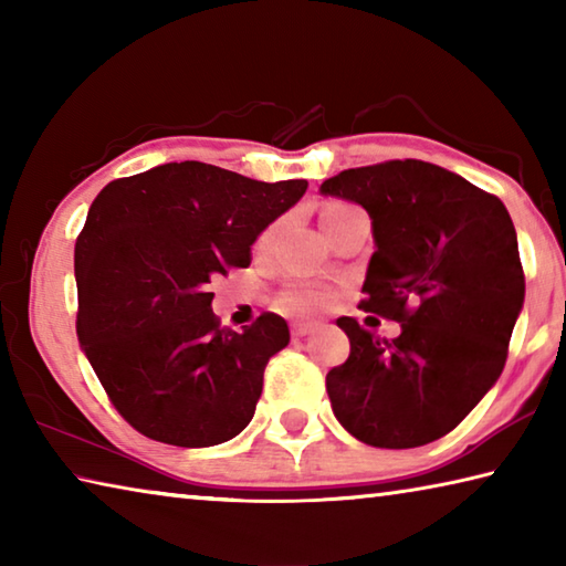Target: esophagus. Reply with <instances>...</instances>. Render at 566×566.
<instances>
[{"label":"esophagus","instance_id":"1","mask_svg":"<svg viewBox=\"0 0 566 566\" xmlns=\"http://www.w3.org/2000/svg\"><path fill=\"white\" fill-rule=\"evenodd\" d=\"M314 332V324L312 322H294L292 324V337L294 339H302V337H306V334H312Z\"/></svg>","mask_w":566,"mask_h":566}]
</instances>
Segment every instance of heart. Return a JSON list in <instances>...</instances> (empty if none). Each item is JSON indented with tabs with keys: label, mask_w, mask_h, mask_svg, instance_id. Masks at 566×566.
Masks as SVG:
<instances>
[{
	"label": "heart",
	"mask_w": 566,
	"mask_h": 566,
	"mask_svg": "<svg viewBox=\"0 0 566 566\" xmlns=\"http://www.w3.org/2000/svg\"><path fill=\"white\" fill-rule=\"evenodd\" d=\"M347 209H354V207L344 205V202H329L327 207H324V212H322V224H327L329 219L339 217L342 212H347ZM272 232H274V229H266V232L262 234V242L264 244L272 239ZM282 304L286 306V310H292V312H314V310H322V306L327 304V296H324L317 290H306V286H296V290H290V292L282 296Z\"/></svg>",
	"instance_id": "b5f03b06"
}]
</instances>
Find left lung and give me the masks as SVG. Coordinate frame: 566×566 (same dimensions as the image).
Instances as JSON below:
<instances>
[{
  "label": "left lung",
  "mask_w": 566,
  "mask_h": 566,
  "mask_svg": "<svg viewBox=\"0 0 566 566\" xmlns=\"http://www.w3.org/2000/svg\"><path fill=\"white\" fill-rule=\"evenodd\" d=\"M319 191L367 209L377 249L361 310L401 327L389 342L337 319L352 349L327 375L334 417L371 447L434 442L504 369L524 304L512 217L494 195L419 159L344 169Z\"/></svg>",
  "instance_id": "8db88e82"
}]
</instances>
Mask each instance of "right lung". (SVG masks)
<instances>
[{
	"label": "right lung",
	"instance_id": "add662e5",
	"mask_svg": "<svg viewBox=\"0 0 566 566\" xmlns=\"http://www.w3.org/2000/svg\"><path fill=\"white\" fill-rule=\"evenodd\" d=\"M306 191L205 161L114 179L74 244L76 337L112 405L149 439L214 447L252 421L264 367L290 344L280 314L222 329L209 284Z\"/></svg>",
	"mask_w": 566,
	"mask_h": 566
}]
</instances>
